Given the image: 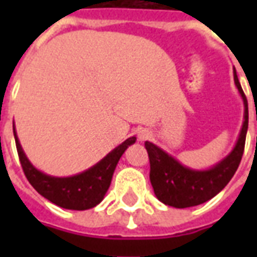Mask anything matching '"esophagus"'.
<instances>
[{"instance_id":"obj_1","label":"esophagus","mask_w":257,"mask_h":257,"mask_svg":"<svg viewBox=\"0 0 257 257\" xmlns=\"http://www.w3.org/2000/svg\"><path fill=\"white\" fill-rule=\"evenodd\" d=\"M151 138V134L147 131V129H140L139 132H138V139L140 142H146V140H149Z\"/></svg>"}]
</instances>
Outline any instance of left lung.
Instances as JSON below:
<instances>
[{
    "mask_svg": "<svg viewBox=\"0 0 257 257\" xmlns=\"http://www.w3.org/2000/svg\"><path fill=\"white\" fill-rule=\"evenodd\" d=\"M234 82L243 100V123L237 145L232 151L206 171H195L182 165L178 160L146 142L150 160V182L157 198L173 208H190L204 204L224 189L241 162L248 131V100L234 70Z\"/></svg>",
    "mask_w": 257,
    "mask_h": 257,
    "instance_id": "8db88e82",
    "label": "left lung"
}]
</instances>
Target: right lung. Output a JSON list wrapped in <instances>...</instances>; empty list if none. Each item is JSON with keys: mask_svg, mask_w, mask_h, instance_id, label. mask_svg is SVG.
I'll use <instances>...</instances> for the list:
<instances>
[{"mask_svg": "<svg viewBox=\"0 0 257 257\" xmlns=\"http://www.w3.org/2000/svg\"><path fill=\"white\" fill-rule=\"evenodd\" d=\"M14 135L20 164L31 186L48 201H51L60 208L73 210L90 209L97 204H100L101 199L104 198V194L110 187L112 173L115 171V167L123 151L128 149V146L134 145L136 142L135 136L129 138L122 145H119L111 153H108L101 161L85 172L74 175L70 178H53L42 173L31 165V162L27 160L25 151L20 146L15 128Z\"/></svg>", "mask_w": 257, "mask_h": 257, "instance_id": "obj_1", "label": "right lung"}]
</instances>
